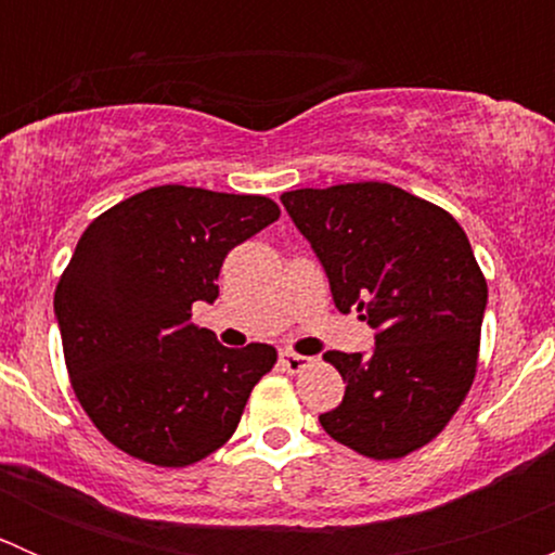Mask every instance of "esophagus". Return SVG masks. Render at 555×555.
Wrapping results in <instances>:
<instances>
[{
	"mask_svg": "<svg viewBox=\"0 0 555 555\" xmlns=\"http://www.w3.org/2000/svg\"><path fill=\"white\" fill-rule=\"evenodd\" d=\"M279 362H282V367L287 373H300L311 360L304 354H295V351H282V354H279Z\"/></svg>",
	"mask_w": 555,
	"mask_h": 555,
	"instance_id": "esophagus-1",
	"label": "esophagus"
}]
</instances>
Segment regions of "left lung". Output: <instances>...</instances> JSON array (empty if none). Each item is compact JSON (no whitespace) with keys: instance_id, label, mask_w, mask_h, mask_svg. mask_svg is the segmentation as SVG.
Instances as JSON below:
<instances>
[{"instance_id":"left-lung-1","label":"left lung","mask_w":555,"mask_h":555,"mask_svg":"<svg viewBox=\"0 0 555 555\" xmlns=\"http://www.w3.org/2000/svg\"><path fill=\"white\" fill-rule=\"evenodd\" d=\"M330 279L335 309L376 330L373 354L327 351L346 395L324 433L367 459H402L438 438L478 371L483 271L440 206L386 182L282 195Z\"/></svg>"}]
</instances>
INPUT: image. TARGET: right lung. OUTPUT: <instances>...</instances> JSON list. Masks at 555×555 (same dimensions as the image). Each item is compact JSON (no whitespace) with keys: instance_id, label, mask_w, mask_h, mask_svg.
Listing matches in <instances>:
<instances>
[{"instance_id":"right-lung-1","label":"right lung","mask_w":555,"mask_h":555,"mask_svg":"<svg viewBox=\"0 0 555 555\" xmlns=\"http://www.w3.org/2000/svg\"><path fill=\"white\" fill-rule=\"evenodd\" d=\"M279 215L266 195L160 184L86 228L53 309L72 389L112 446L188 467L231 440L276 349H228L190 317L220 295L228 251Z\"/></svg>"}]
</instances>
